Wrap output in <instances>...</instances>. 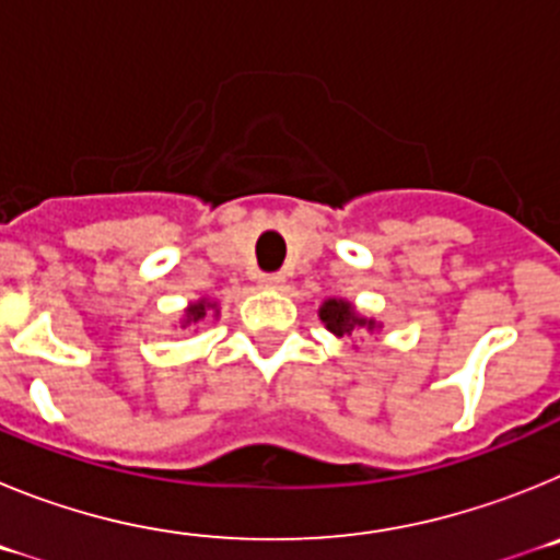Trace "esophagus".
<instances>
[{
	"label": "esophagus",
	"instance_id": "esophagus-1",
	"mask_svg": "<svg viewBox=\"0 0 560 560\" xmlns=\"http://www.w3.org/2000/svg\"><path fill=\"white\" fill-rule=\"evenodd\" d=\"M283 283H285L283 275H260V285H264V289H280Z\"/></svg>",
	"mask_w": 560,
	"mask_h": 560
}]
</instances>
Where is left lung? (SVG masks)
Returning a JSON list of instances; mask_svg holds the SVG:
<instances>
[{
  "label": "left lung",
  "instance_id": "1",
  "mask_svg": "<svg viewBox=\"0 0 560 560\" xmlns=\"http://www.w3.org/2000/svg\"><path fill=\"white\" fill-rule=\"evenodd\" d=\"M319 319L328 325L330 334L336 336H350L355 328H375L373 319H361L353 311V305L345 303V300H328V303L319 308Z\"/></svg>",
  "mask_w": 560,
  "mask_h": 560
}]
</instances>
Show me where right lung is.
Segmentation results:
<instances>
[{
	"instance_id": "obj_1",
	"label": "right lung",
	"mask_w": 560,
	"mask_h": 560,
	"mask_svg": "<svg viewBox=\"0 0 560 560\" xmlns=\"http://www.w3.org/2000/svg\"><path fill=\"white\" fill-rule=\"evenodd\" d=\"M207 308H210V305H207V303H196V305H190V308H187V319H185V325L199 323V319H205V316H207Z\"/></svg>"
}]
</instances>
